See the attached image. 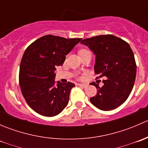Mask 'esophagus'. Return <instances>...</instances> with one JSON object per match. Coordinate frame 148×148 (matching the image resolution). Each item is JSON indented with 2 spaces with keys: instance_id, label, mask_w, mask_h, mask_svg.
<instances>
[{
  "instance_id": "34e87169",
  "label": "esophagus",
  "mask_w": 148,
  "mask_h": 148,
  "mask_svg": "<svg viewBox=\"0 0 148 148\" xmlns=\"http://www.w3.org/2000/svg\"><path fill=\"white\" fill-rule=\"evenodd\" d=\"M78 85L79 86H81V87H83V88H85L86 86H87V85L84 84H78Z\"/></svg>"
}]
</instances>
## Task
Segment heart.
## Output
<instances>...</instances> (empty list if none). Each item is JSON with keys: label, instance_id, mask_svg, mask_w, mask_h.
<instances>
[{"label": "heart", "instance_id": "obj_1", "mask_svg": "<svg viewBox=\"0 0 148 148\" xmlns=\"http://www.w3.org/2000/svg\"><path fill=\"white\" fill-rule=\"evenodd\" d=\"M88 51H89L86 50V49H82V50H80L79 51V55H80V54H82V53H85V52H88Z\"/></svg>", "mask_w": 148, "mask_h": 148}]
</instances>
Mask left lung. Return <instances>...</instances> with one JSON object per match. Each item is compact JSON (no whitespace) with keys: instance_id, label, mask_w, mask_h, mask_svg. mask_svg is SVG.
<instances>
[{"instance_id":"8db88e82","label":"left lung","mask_w":148,"mask_h":148,"mask_svg":"<svg viewBox=\"0 0 148 148\" xmlns=\"http://www.w3.org/2000/svg\"><path fill=\"white\" fill-rule=\"evenodd\" d=\"M81 44L95 53V74L107 77L102 87L91 83L97 89V94L90 98L91 103L104 111L114 110L127 100L135 84L137 66L130 46L110 34L83 39Z\"/></svg>"}]
</instances>
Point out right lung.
Wrapping results in <instances>:
<instances>
[{"label":"right lung","mask_w":148,"mask_h":148,"mask_svg":"<svg viewBox=\"0 0 148 148\" xmlns=\"http://www.w3.org/2000/svg\"><path fill=\"white\" fill-rule=\"evenodd\" d=\"M82 38H65L52 35L41 37L25 51L19 71L22 95L31 109L41 115L53 117L66 107L71 88L68 82H55L56 67Z\"/></svg>","instance_id":"right-lung-1"}]
</instances>
